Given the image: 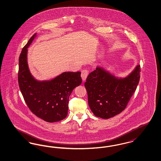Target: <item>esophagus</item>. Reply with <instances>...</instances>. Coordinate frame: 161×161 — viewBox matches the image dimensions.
Wrapping results in <instances>:
<instances>
[{"label":"esophagus","instance_id":"esophagus-1","mask_svg":"<svg viewBox=\"0 0 161 161\" xmlns=\"http://www.w3.org/2000/svg\"><path fill=\"white\" fill-rule=\"evenodd\" d=\"M88 75H89V71H87V70L84 69V70L81 71V77L82 78V80H83V81H86V78L87 77Z\"/></svg>","mask_w":161,"mask_h":161}]
</instances>
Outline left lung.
Instances as JSON below:
<instances>
[{"mask_svg":"<svg viewBox=\"0 0 161 161\" xmlns=\"http://www.w3.org/2000/svg\"><path fill=\"white\" fill-rule=\"evenodd\" d=\"M140 70L137 65L128 77L119 79L101 67L90 72L84 86L95 116L107 119L125 109L139 83Z\"/></svg>","mask_w":161,"mask_h":161,"instance_id":"left-lung-1","label":"left lung"}]
</instances>
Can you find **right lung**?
<instances>
[{
	"label": "right lung",
	"instance_id": "1",
	"mask_svg": "<svg viewBox=\"0 0 161 161\" xmlns=\"http://www.w3.org/2000/svg\"><path fill=\"white\" fill-rule=\"evenodd\" d=\"M36 35L29 40L19 55V89L34 114L47 122L60 121L68 114L69 97L72 90L82 82L81 72H65L50 81L36 80L29 71L27 61V48Z\"/></svg>",
	"mask_w": 161,
	"mask_h": 161
}]
</instances>
